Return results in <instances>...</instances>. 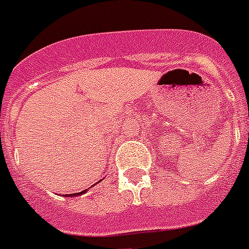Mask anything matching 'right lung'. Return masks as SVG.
Wrapping results in <instances>:
<instances>
[{
	"label": "right lung",
	"instance_id": "1",
	"mask_svg": "<svg viewBox=\"0 0 249 249\" xmlns=\"http://www.w3.org/2000/svg\"><path fill=\"white\" fill-rule=\"evenodd\" d=\"M87 192V189L86 191H82V192H79V193H72V195H68L69 197H76V196H82V195H84V193H86ZM66 196V195H65Z\"/></svg>",
	"mask_w": 249,
	"mask_h": 249
}]
</instances>
